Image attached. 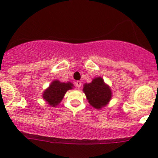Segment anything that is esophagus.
Wrapping results in <instances>:
<instances>
[{
  "label": "esophagus",
  "instance_id": "esophagus-1",
  "mask_svg": "<svg viewBox=\"0 0 158 158\" xmlns=\"http://www.w3.org/2000/svg\"><path fill=\"white\" fill-rule=\"evenodd\" d=\"M81 85H82V82H81V81H76V86H77V88H80L81 87Z\"/></svg>",
  "mask_w": 158,
  "mask_h": 158
}]
</instances>
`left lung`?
Wrapping results in <instances>:
<instances>
[{
    "instance_id": "obj_1",
    "label": "left lung",
    "mask_w": 158,
    "mask_h": 158,
    "mask_svg": "<svg viewBox=\"0 0 158 158\" xmlns=\"http://www.w3.org/2000/svg\"><path fill=\"white\" fill-rule=\"evenodd\" d=\"M83 86V92L89 104L95 108L105 107L111 99V90L101 77L95 78L90 83L84 84Z\"/></svg>"
}]
</instances>
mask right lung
Here are the masks:
<instances>
[{
    "mask_svg": "<svg viewBox=\"0 0 158 158\" xmlns=\"http://www.w3.org/2000/svg\"><path fill=\"white\" fill-rule=\"evenodd\" d=\"M73 84L71 82H61L58 80H54L51 82L49 87L43 94V98L49 105L52 107L58 105L63 99L64 94L69 89H72Z\"/></svg>",
    "mask_w": 158,
    "mask_h": 158,
    "instance_id": "right-lung-1",
    "label": "right lung"
}]
</instances>
